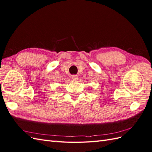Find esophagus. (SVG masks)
<instances>
[{
	"instance_id": "34e87169",
	"label": "esophagus",
	"mask_w": 152,
	"mask_h": 152,
	"mask_svg": "<svg viewBox=\"0 0 152 152\" xmlns=\"http://www.w3.org/2000/svg\"><path fill=\"white\" fill-rule=\"evenodd\" d=\"M72 79L73 80H77V79H78V75H73L72 76Z\"/></svg>"
}]
</instances>
